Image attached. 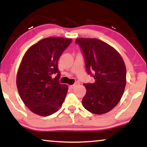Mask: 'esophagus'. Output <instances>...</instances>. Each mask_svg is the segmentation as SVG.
Returning a JSON list of instances; mask_svg holds the SVG:
<instances>
[{
    "label": "esophagus",
    "mask_w": 147,
    "mask_h": 147,
    "mask_svg": "<svg viewBox=\"0 0 147 147\" xmlns=\"http://www.w3.org/2000/svg\"><path fill=\"white\" fill-rule=\"evenodd\" d=\"M76 86H77V84H74V85H71V86H69V88H70V89H73V88H75Z\"/></svg>",
    "instance_id": "34e87169"
}]
</instances>
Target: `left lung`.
Returning <instances> with one entry per match:
<instances>
[{
	"label": "left lung",
	"mask_w": 147,
	"mask_h": 147,
	"mask_svg": "<svg viewBox=\"0 0 147 147\" xmlns=\"http://www.w3.org/2000/svg\"><path fill=\"white\" fill-rule=\"evenodd\" d=\"M85 57L86 69L94 74L95 82L85 84L82 104L96 114L110 112L118 104L126 83V69L120 54L113 47L95 38H78Z\"/></svg>",
	"instance_id": "8db88e82"
}]
</instances>
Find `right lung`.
I'll use <instances>...</instances> for the list:
<instances>
[{
	"mask_svg": "<svg viewBox=\"0 0 147 147\" xmlns=\"http://www.w3.org/2000/svg\"><path fill=\"white\" fill-rule=\"evenodd\" d=\"M71 41L59 37L45 38L31 46L23 55L17 74V87L24 104L37 115L55 113L65 100L68 86L58 82L57 63Z\"/></svg>",
	"mask_w": 147,
	"mask_h": 147,
	"instance_id": "obj_1",
	"label": "right lung"
}]
</instances>
